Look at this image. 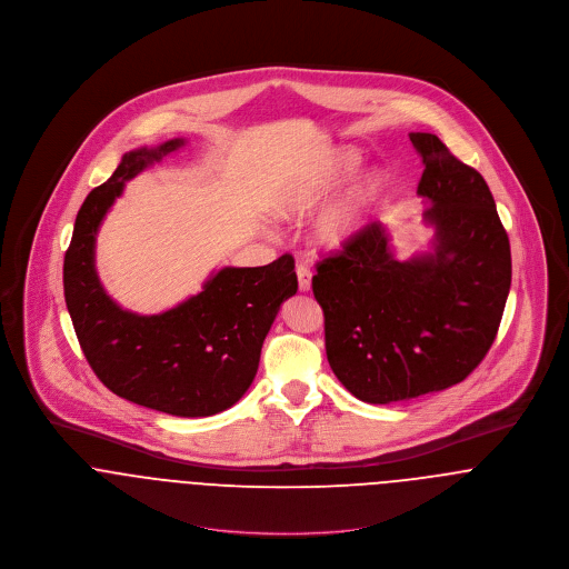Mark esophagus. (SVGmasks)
Wrapping results in <instances>:
<instances>
[{"instance_id": "obj_1", "label": "esophagus", "mask_w": 569, "mask_h": 569, "mask_svg": "<svg viewBox=\"0 0 569 569\" xmlns=\"http://www.w3.org/2000/svg\"><path fill=\"white\" fill-rule=\"evenodd\" d=\"M296 273H298V287H300V291H309V289H311V278H313V271H311L309 267L300 264V267L296 269Z\"/></svg>"}]
</instances>
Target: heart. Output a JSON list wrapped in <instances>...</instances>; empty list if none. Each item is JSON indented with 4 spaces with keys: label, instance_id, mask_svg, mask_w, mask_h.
<instances>
[{
    "label": "heart",
    "instance_id": "b5f03b06",
    "mask_svg": "<svg viewBox=\"0 0 569 569\" xmlns=\"http://www.w3.org/2000/svg\"><path fill=\"white\" fill-rule=\"evenodd\" d=\"M363 163V158L350 149H337L325 166L311 174L287 181L276 194V212L284 219H302L311 214L341 183H346ZM388 179L383 172H370L337 199L316 221L313 239L322 249L337 251L359 239L370 226Z\"/></svg>",
    "mask_w": 569,
    "mask_h": 569
}]
</instances>
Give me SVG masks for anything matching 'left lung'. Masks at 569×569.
I'll return each mask as SVG.
<instances>
[{"label": "left lung", "instance_id": "left-lung-1", "mask_svg": "<svg viewBox=\"0 0 569 569\" xmlns=\"http://www.w3.org/2000/svg\"><path fill=\"white\" fill-rule=\"evenodd\" d=\"M420 153L418 197L433 228L427 251L397 258L381 223L318 262L326 357L363 403L388 406L465 381L487 357L510 291V243L485 177L433 133Z\"/></svg>", "mask_w": 569, "mask_h": 569}]
</instances>
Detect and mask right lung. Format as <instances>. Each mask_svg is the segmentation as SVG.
<instances>
[{"instance_id":"obj_1","label":"right lung","mask_w":569,"mask_h":569,"mask_svg":"<svg viewBox=\"0 0 569 569\" xmlns=\"http://www.w3.org/2000/svg\"><path fill=\"white\" fill-rule=\"evenodd\" d=\"M186 144L183 138L124 153L77 214L63 262L66 305L96 377L120 399L201 418L241 401L280 305L296 296L293 256L264 267H223L197 296L158 316L122 309L96 271V237L124 183Z\"/></svg>"}]
</instances>
